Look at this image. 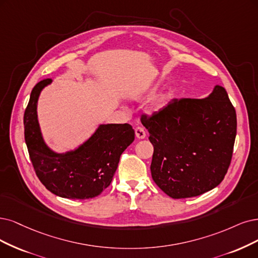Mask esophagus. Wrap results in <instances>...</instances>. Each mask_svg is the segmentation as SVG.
Segmentation results:
<instances>
[{"label":"esophagus","instance_id":"obj_1","mask_svg":"<svg viewBox=\"0 0 258 258\" xmlns=\"http://www.w3.org/2000/svg\"><path fill=\"white\" fill-rule=\"evenodd\" d=\"M135 134H136V137H137L138 139H144V138H146V136H147L145 128L141 127V126H137V127L135 128Z\"/></svg>","mask_w":258,"mask_h":258}]
</instances>
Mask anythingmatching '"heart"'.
I'll return each mask as SVG.
<instances>
[{
  "instance_id": "b5f03b06",
  "label": "heart",
  "mask_w": 258,
  "mask_h": 258,
  "mask_svg": "<svg viewBox=\"0 0 258 258\" xmlns=\"http://www.w3.org/2000/svg\"><path fill=\"white\" fill-rule=\"evenodd\" d=\"M154 89H156V87H155ZM154 89H153V90H154ZM172 98H173L172 93H167V94H165V95H161V97H159V98L155 101L154 108H155L156 110H158V109H161L163 107H165L166 105H168V103H169L171 100H172Z\"/></svg>"
}]
</instances>
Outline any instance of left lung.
<instances>
[{
	"label": "left lung",
	"mask_w": 258,
	"mask_h": 258,
	"mask_svg": "<svg viewBox=\"0 0 258 258\" xmlns=\"http://www.w3.org/2000/svg\"><path fill=\"white\" fill-rule=\"evenodd\" d=\"M141 123L154 147L151 173L169 197L202 195L220 184L230 167L237 132L226 90L215 86L205 99H173Z\"/></svg>",
	"instance_id": "1"
}]
</instances>
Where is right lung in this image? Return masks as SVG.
Returning a JSON list of instances; mask_svg holds the SVG:
<instances>
[{
	"mask_svg": "<svg viewBox=\"0 0 258 258\" xmlns=\"http://www.w3.org/2000/svg\"><path fill=\"white\" fill-rule=\"evenodd\" d=\"M51 80L38 83L24 112V137L36 175L56 196L86 200L107 188L118 168L120 156L135 139L127 123L101 124L94 134L74 151L56 153L45 145L37 119V102Z\"/></svg>",
	"mask_w": 258,
	"mask_h": 258,
	"instance_id": "obj_1",
	"label": "right lung"
}]
</instances>
